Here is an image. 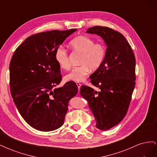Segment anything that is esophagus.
I'll list each match as a JSON object with an SVG mask.
<instances>
[{"mask_svg": "<svg viewBox=\"0 0 157 157\" xmlns=\"http://www.w3.org/2000/svg\"><path fill=\"white\" fill-rule=\"evenodd\" d=\"M76 84H77V87H78V90H79V89H80V86H81V85H82V84H80V82H77Z\"/></svg>", "mask_w": 157, "mask_h": 157, "instance_id": "esophagus-1", "label": "esophagus"}]
</instances>
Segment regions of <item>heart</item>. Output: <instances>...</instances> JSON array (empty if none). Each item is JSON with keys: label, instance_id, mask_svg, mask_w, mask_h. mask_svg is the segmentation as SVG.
<instances>
[{"label": "heart", "instance_id": "heart-1", "mask_svg": "<svg viewBox=\"0 0 157 157\" xmlns=\"http://www.w3.org/2000/svg\"><path fill=\"white\" fill-rule=\"evenodd\" d=\"M71 48L75 52L82 54L80 64L75 67L65 76L67 80L81 82L90 73V69L96 70L101 67L106 56V46L102 42L95 43V41L86 36L80 35L70 42ZM55 59L61 68H69L67 51L63 47H59L55 52Z\"/></svg>", "mask_w": 157, "mask_h": 157}]
</instances>
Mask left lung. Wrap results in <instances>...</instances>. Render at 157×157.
<instances>
[{
    "instance_id": "left-lung-1",
    "label": "left lung",
    "mask_w": 157,
    "mask_h": 157,
    "mask_svg": "<svg viewBox=\"0 0 157 157\" xmlns=\"http://www.w3.org/2000/svg\"><path fill=\"white\" fill-rule=\"evenodd\" d=\"M86 33L101 36L107 46L105 60L90 76L97 92L81 86L80 94L86 99L96 121V128L107 130L119 123L127 113L136 84V59L130 45L121 33L111 28L95 26Z\"/></svg>"
}]
</instances>
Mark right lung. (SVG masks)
I'll return each mask as SVG.
<instances>
[{"mask_svg":"<svg viewBox=\"0 0 157 157\" xmlns=\"http://www.w3.org/2000/svg\"><path fill=\"white\" fill-rule=\"evenodd\" d=\"M77 31L54 30L31 35L19 46L10 63V86L14 103L28 124L49 132L63 124L68 102L78 92L74 82L61 81L55 52Z\"/></svg>","mask_w":157,"mask_h":157,"instance_id":"add662e5","label":"right lung"}]
</instances>
